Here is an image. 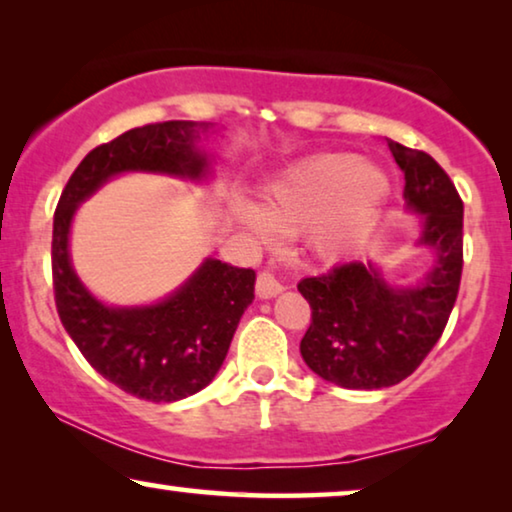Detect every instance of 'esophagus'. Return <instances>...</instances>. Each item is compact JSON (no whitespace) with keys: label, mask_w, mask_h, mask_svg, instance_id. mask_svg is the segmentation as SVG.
Masks as SVG:
<instances>
[{"label":"esophagus","mask_w":512,"mask_h":512,"mask_svg":"<svg viewBox=\"0 0 512 512\" xmlns=\"http://www.w3.org/2000/svg\"><path fill=\"white\" fill-rule=\"evenodd\" d=\"M282 291V284L272 270H261L256 277V296L258 298H275Z\"/></svg>","instance_id":"1"}]
</instances>
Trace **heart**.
Instances as JSON below:
<instances>
[{"label": "heart", "mask_w": 512, "mask_h": 512, "mask_svg": "<svg viewBox=\"0 0 512 512\" xmlns=\"http://www.w3.org/2000/svg\"><path fill=\"white\" fill-rule=\"evenodd\" d=\"M387 198L389 179L380 167L352 153H321L286 170L258 202L256 216L244 221L258 237L312 230L319 254L335 256L370 233Z\"/></svg>", "instance_id": "heart-1"}]
</instances>
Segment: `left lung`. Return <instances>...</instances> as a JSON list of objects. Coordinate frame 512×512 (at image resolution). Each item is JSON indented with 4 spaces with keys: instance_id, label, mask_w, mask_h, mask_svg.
I'll use <instances>...</instances> for the list:
<instances>
[{
    "instance_id": "left-lung-1",
    "label": "left lung",
    "mask_w": 512,
    "mask_h": 512,
    "mask_svg": "<svg viewBox=\"0 0 512 512\" xmlns=\"http://www.w3.org/2000/svg\"><path fill=\"white\" fill-rule=\"evenodd\" d=\"M405 202L424 214L422 247L436 265L417 289H391L373 265L349 261L298 284L312 307L300 354L345 389H382L415 373L443 335L464 270V202L429 153L387 139Z\"/></svg>"
}]
</instances>
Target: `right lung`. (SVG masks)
<instances>
[{"instance_id": "1", "label": "right lung", "mask_w": 512, "mask_h": 512, "mask_svg": "<svg viewBox=\"0 0 512 512\" xmlns=\"http://www.w3.org/2000/svg\"><path fill=\"white\" fill-rule=\"evenodd\" d=\"M195 132V121L149 123L95 146L69 177L53 216L51 268L62 326L104 380L153 403L179 401L214 380L254 298L256 272L207 258L163 303L132 310L107 307L74 275L67 251L69 223L76 205L118 172L198 179L207 158L195 151Z\"/></svg>"}]
</instances>
